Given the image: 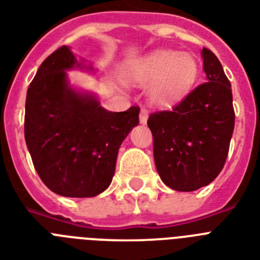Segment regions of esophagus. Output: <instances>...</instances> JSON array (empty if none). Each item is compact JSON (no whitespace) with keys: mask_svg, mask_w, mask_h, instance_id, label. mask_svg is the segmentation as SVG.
<instances>
[{"mask_svg":"<svg viewBox=\"0 0 260 260\" xmlns=\"http://www.w3.org/2000/svg\"><path fill=\"white\" fill-rule=\"evenodd\" d=\"M147 120H148V111L143 108L140 111V123L145 124L147 123Z\"/></svg>","mask_w":260,"mask_h":260,"instance_id":"obj_1","label":"esophagus"}]
</instances>
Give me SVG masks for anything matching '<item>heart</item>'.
<instances>
[{
  "mask_svg": "<svg viewBox=\"0 0 260 260\" xmlns=\"http://www.w3.org/2000/svg\"><path fill=\"white\" fill-rule=\"evenodd\" d=\"M198 64L189 54L157 50L132 62L131 79L137 84L152 83L149 97L156 104L168 105L184 96L195 84Z\"/></svg>",
  "mask_w": 260,
  "mask_h": 260,
  "instance_id": "heart-1",
  "label": "heart"
}]
</instances>
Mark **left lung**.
<instances>
[{
    "label": "left lung",
    "instance_id": "obj_1",
    "mask_svg": "<svg viewBox=\"0 0 260 260\" xmlns=\"http://www.w3.org/2000/svg\"><path fill=\"white\" fill-rule=\"evenodd\" d=\"M207 81L170 111L148 117L160 179L175 191L208 185L224 167L235 125L233 92L218 57L203 48Z\"/></svg>",
    "mask_w": 260,
    "mask_h": 260
}]
</instances>
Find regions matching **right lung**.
I'll use <instances>...</instances> for the list:
<instances>
[{
    "label": "right lung",
    "instance_id": "add662e5",
    "mask_svg": "<svg viewBox=\"0 0 260 260\" xmlns=\"http://www.w3.org/2000/svg\"><path fill=\"white\" fill-rule=\"evenodd\" d=\"M72 68L82 67L65 45L40 65L27 88L25 141L50 191L92 198L111 184L120 145L139 124L140 108L107 111L94 96L69 86L65 71Z\"/></svg>",
    "mask_w": 260,
    "mask_h": 260
}]
</instances>
